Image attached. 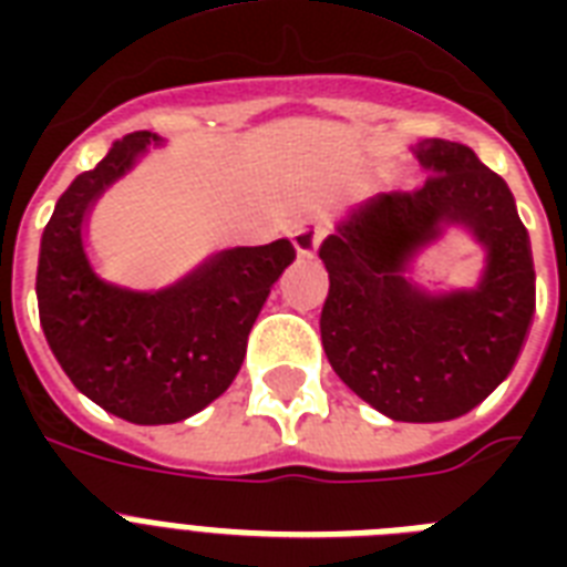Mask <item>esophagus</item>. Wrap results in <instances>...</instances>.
I'll return each instance as SVG.
<instances>
[{"instance_id":"esophagus-1","label":"esophagus","mask_w":567,"mask_h":567,"mask_svg":"<svg viewBox=\"0 0 567 567\" xmlns=\"http://www.w3.org/2000/svg\"><path fill=\"white\" fill-rule=\"evenodd\" d=\"M327 231H329L327 217H318V214H315V217H306V220L293 223L288 235H291L293 249H297L302 258H311L315 256V249L320 247V240L327 238Z\"/></svg>"}]
</instances>
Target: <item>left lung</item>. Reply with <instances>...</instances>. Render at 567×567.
Returning a JSON list of instances; mask_svg holds the SVG:
<instances>
[{"label": "left lung", "mask_w": 567, "mask_h": 567, "mask_svg": "<svg viewBox=\"0 0 567 567\" xmlns=\"http://www.w3.org/2000/svg\"><path fill=\"white\" fill-rule=\"evenodd\" d=\"M412 153L430 173L421 188L371 196L320 244V341L377 412L439 423L476 409L512 373L536 311V270L509 185L471 146L426 137ZM447 225L475 235L486 267L474 289L435 295L408 270Z\"/></svg>", "instance_id": "1"}]
</instances>
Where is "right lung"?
Masks as SVG:
<instances>
[{"instance_id": "add662e5", "label": "right lung", "mask_w": 567, "mask_h": 567, "mask_svg": "<svg viewBox=\"0 0 567 567\" xmlns=\"http://www.w3.org/2000/svg\"><path fill=\"white\" fill-rule=\"evenodd\" d=\"M153 132L111 146L93 171L61 194L40 238V327L79 391L128 423L185 421L231 385L249 329L291 265V240L223 249L162 291L102 279L84 249V220L109 185L126 176Z\"/></svg>"}]
</instances>
